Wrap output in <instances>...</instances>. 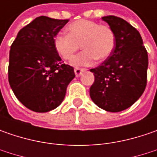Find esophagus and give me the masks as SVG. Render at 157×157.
I'll return each instance as SVG.
<instances>
[{
    "instance_id": "34e87169",
    "label": "esophagus",
    "mask_w": 157,
    "mask_h": 157,
    "mask_svg": "<svg viewBox=\"0 0 157 157\" xmlns=\"http://www.w3.org/2000/svg\"><path fill=\"white\" fill-rule=\"evenodd\" d=\"M86 71V70L84 69V68H78V67L75 68V69H74V72H75L76 77H79V76L81 75L83 72H85Z\"/></svg>"
}]
</instances>
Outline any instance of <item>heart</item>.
<instances>
[{
	"instance_id": "1",
	"label": "heart",
	"mask_w": 157,
	"mask_h": 157,
	"mask_svg": "<svg viewBox=\"0 0 157 157\" xmlns=\"http://www.w3.org/2000/svg\"><path fill=\"white\" fill-rule=\"evenodd\" d=\"M67 34H57L54 38V48L63 59L69 60L79 49L83 52L74 57L71 63L85 66L110 57L115 46V33L108 25L99 24L92 20H78L69 24Z\"/></svg>"
}]
</instances>
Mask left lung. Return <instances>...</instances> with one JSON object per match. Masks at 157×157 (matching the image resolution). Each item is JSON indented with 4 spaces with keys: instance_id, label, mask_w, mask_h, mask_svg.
Returning a JSON list of instances; mask_svg holds the SVG:
<instances>
[{
    "instance_id": "8db88e82",
    "label": "left lung",
    "mask_w": 157,
    "mask_h": 157,
    "mask_svg": "<svg viewBox=\"0 0 157 157\" xmlns=\"http://www.w3.org/2000/svg\"><path fill=\"white\" fill-rule=\"evenodd\" d=\"M115 33V46L110 57L91 69L94 83L90 96L99 107L108 112L128 108L143 94L147 85L148 52L136 28L114 15L102 17Z\"/></svg>"
}]
</instances>
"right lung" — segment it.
I'll return each mask as SVG.
<instances>
[{"instance_id": "right-lung-1", "label": "right lung", "mask_w": 157, "mask_h": 157, "mask_svg": "<svg viewBox=\"0 0 157 157\" xmlns=\"http://www.w3.org/2000/svg\"><path fill=\"white\" fill-rule=\"evenodd\" d=\"M69 20L39 16L17 34L9 52V82L15 97L27 108L45 113L62 103L73 67L62 63L54 38Z\"/></svg>"}]
</instances>
